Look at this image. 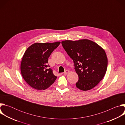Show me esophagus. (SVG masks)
Returning <instances> with one entry per match:
<instances>
[{
  "label": "esophagus",
  "instance_id": "esophagus-1",
  "mask_svg": "<svg viewBox=\"0 0 125 125\" xmlns=\"http://www.w3.org/2000/svg\"><path fill=\"white\" fill-rule=\"evenodd\" d=\"M69 72H70V71H69V70H66L65 71V72L64 73V75H67V74H68Z\"/></svg>",
  "mask_w": 125,
  "mask_h": 125
}]
</instances>
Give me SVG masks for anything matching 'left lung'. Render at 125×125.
<instances>
[{"label": "left lung", "instance_id": "8db88e82", "mask_svg": "<svg viewBox=\"0 0 125 125\" xmlns=\"http://www.w3.org/2000/svg\"><path fill=\"white\" fill-rule=\"evenodd\" d=\"M62 46L73 60L78 75L76 86L86 91L95 87L102 80L107 68L105 51L95 42L88 40L65 41Z\"/></svg>", "mask_w": 125, "mask_h": 125}]
</instances>
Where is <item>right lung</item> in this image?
I'll use <instances>...</instances> for the list:
<instances>
[{"label":"right lung","mask_w":125,"mask_h":125,"mask_svg":"<svg viewBox=\"0 0 125 125\" xmlns=\"http://www.w3.org/2000/svg\"><path fill=\"white\" fill-rule=\"evenodd\" d=\"M60 44L35 43L25 51L21 64L23 78L31 87L44 90L52 85L57 77L48 64V59L51 53Z\"/></svg>","instance_id":"1"}]
</instances>
